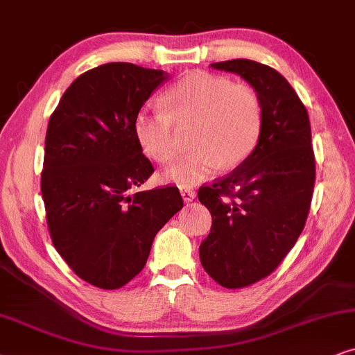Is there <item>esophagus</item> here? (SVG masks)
Masks as SVG:
<instances>
[{"label": "esophagus", "instance_id": "1", "mask_svg": "<svg viewBox=\"0 0 355 355\" xmlns=\"http://www.w3.org/2000/svg\"><path fill=\"white\" fill-rule=\"evenodd\" d=\"M182 196H183V201L185 202H190L196 198V191L191 190V188H182Z\"/></svg>", "mask_w": 355, "mask_h": 355}]
</instances>
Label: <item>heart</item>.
I'll return each instance as SVG.
<instances>
[{"instance_id": "obj_1", "label": "heart", "mask_w": 355, "mask_h": 355, "mask_svg": "<svg viewBox=\"0 0 355 355\" xmlns=\"http://www.w3.org/2000/svg\"><path fill=\"white\" fill-rule=\"evenodd\" d=\"M167 112L141 110L135 133L141 149L160 164L172 162L180 149V130L191 128L195 150L164 172V180L193 187L211 178L222 165L235 167L257 148L263 128V107L248 84L225 76L195 71L165 94Z\"/></svg>"}]
</instances>
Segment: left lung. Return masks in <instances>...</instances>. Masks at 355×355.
Listing matches in <instances>:
<instances>
[{
  "label": "left lung",
  "mask_w": 355,
  "mask_h": 355,
  "mask_svg": "<svg viewBox=\"0 0 355 355\" xmlns=\"http://www.w3.org/2000/svg\"><path fill=\"white\" fill-rule=\"evenodd\" d=\"M211 66L242 76L263 107L250 157L198 191L212 216L200 245L202 268L225 289H242L279 266L304 230L315 185L311 128L297 92L271 66L242 58Z\"/></svg>",
  "instance_id": "1"
}]
</instances>
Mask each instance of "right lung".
<instances>
[{
	"label": "right lung",
	"mask_w": 355,
	"mask_h": 355,
	"mask_svg": "<svg viewBox=\"0 0 355 355\" xmlns=\"http://www.w3.org/2000/svg\"><path fill=\"white\" fill-rule=\"evenodd\" d=\"M160 69L107 63L66 89L51 113L40 190L56 252L81 279L120 289L143 271L155 234L183 207L177 187L135 191L153 175L135 133Z\"/></svg>",
	"instance_id": "1"
}]
</instances>
